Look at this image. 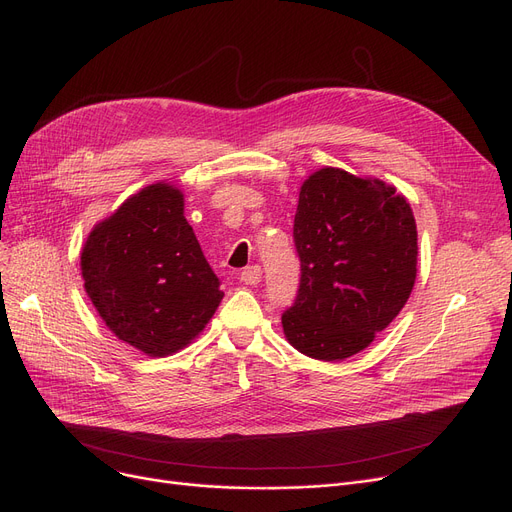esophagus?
I'll list each match as a JSON object with an SVG mask.
<instances>
[{
    "instance_id": "obj_1",
    "label": "esophagus",
    "mask_w": 512,
    "mask_h": 512,
    "mask_svg": "<svg viewBox=\"0 0 512 512\" xmlns=\"http://www.w3.org/2000/svg\"><path fill=\"white\" fill-rule=\"evenodd\" d=\"M240 282L242 284H249V286H255L261 282V265H249L245 267V270L240 272Z\"/></svg>"
}]
</instances>
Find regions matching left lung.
Instances as JSON below:
<instances>
[{"label":"left lung","mask_w":512,"mask_h":512,"mask_svg":"<svg viewBox=\"0 0 512 512\" xmlns=\"http://www.w3.org/2000/svg\"><path fill=\"white\" fill-rule=\"evenodd\" d=\"M292 236L301 280L282 313L288 342L319 361L357 355L390 326L413 290L411 205L382 180L324 168L301 186Z\"/></svg>","instance_id":"obj_1"}]
</instances>
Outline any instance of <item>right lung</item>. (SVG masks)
Returning <instances> with one entry per match:
<instances>
[{"label": "right lung", "mask_w": 512, "mask_h": 512, "mask_svg": "<svg viewBox=\"0 0 512 512\" xmlns=\"http://www.w3.org/2000/svg\"><path fill=\"white\" fill-rule=\"evenodd\" d=\"M182 211L176 186L151 184L97 224L80 255L105 326L151 357L191 342L224 297Z\"/></svg>", "instance_id": "obj_1"}]
</instances>
